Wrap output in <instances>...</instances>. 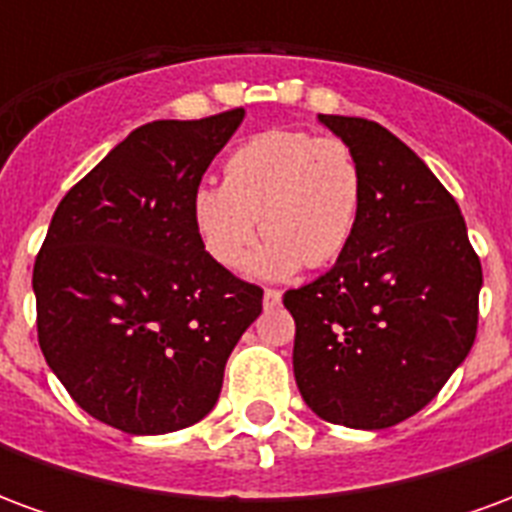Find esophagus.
I'll return each mask as SVG.
<instances>
[{
    "mask_svg": "<svg viewBox=\"0 0 512 512\" xmlns=\"http://www.w3.org/2000/svg\"><path fill=\"white\" fill-rule=\"evenodd\" d=\"M279 301H282V293L279 290H263V307L266 310H274V307H279Z\"/></svg>",
    "mask_w": 512,
    "mask_h": 512,
    "instance_id": "obj_1",
    "label": "esophagus"
}]
</instances>
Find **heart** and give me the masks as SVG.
<instances>
[{
  "label": "heart",
  "mask_w": 512,
  "mask_h": 512,
  "mask_svg": "<svg viewBox=\"0 0 512 512\" xmlns=\"http://www.w3.org/2000/svg\"><path fill=\"white\" fill-rule=\"evenodd\" d=\"M365 205V172L351 147L334 136L266 131L235 147L224 183H200L191 222L205 252L224 268H241L260 233L252 271L285 279L304 263L332 266L351 246Z\"/></svg>",
  "instance_id": "heart-1"
}]
</instances>
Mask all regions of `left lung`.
Here are the masks:
<instances>
[{"instance_id": "8db88e82", "label": "left lung", "mask_w": 512, "mask_h": 512, "mask_svg": "<svg viewBox=\"0 0 512 512\" xmlns=\"http://www.w3.org/2000/svg\"><path fill=\"white\" fill-rule=\"evenodd\" d=\"M365 172L351 246L323 277L285 293L293 376L326 422L384 430L414 417L469 356L483 268L458 202L384 126L318 115Z\"/></svg>"}]
</instances>
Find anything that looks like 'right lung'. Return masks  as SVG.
Returning <instances> with one entry per match:
<instances>
[{"instance_id": "add662e5", "label": "right lung", "mask_w": 512, "mask_h": 512, "mask_svg": "<svg viewBox=\"0 0 512 512\" xmlns=\"http://www.w3.org/2000/svg\"><path fill=\"white\" fill-rule=\"evenodd\" d=\"M244 115L131 131L62 197L35 260L51 373L131 436L211 414L235 343L263 312V290L219 266L191 222V194Z\"/></svg>"}]
</instances>
